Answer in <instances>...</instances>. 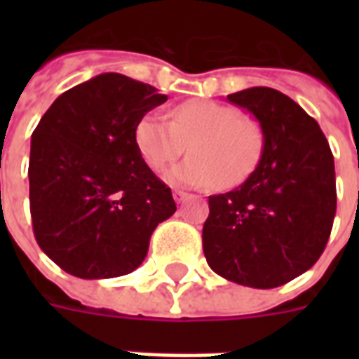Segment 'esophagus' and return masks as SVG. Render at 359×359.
I'll use <instances>...</instances> for the list:
<instances>
[{
	"instance_id": "34e87169",
	"label": "esophagus",
	"mask_w": 359,
	"mask_h": 359,
	"mask_svg": "<svg viewBox=\"0 0 359 359\" xmlns=\"http://www.w3.org/2000/svg\"><path fill=\"white\" fill-rule=\"evenodd\" d=\"M188 197H190V196H188V194H186V191H182V190H175L173 191V199L177 203H184Z\"/></svg>"
}]
</instances>
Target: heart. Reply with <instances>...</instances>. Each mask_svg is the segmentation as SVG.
<instances>
[{
  "label": "heart",
  "instance_id": "obj_1",
  "mask_svg": "<svg viewBox=\"0 0 359 359\" xmlns=\"http://www.w3.org/2000/svg\"><path fill=\"white\" fill-rule=\"evenodd\" d=\"M135 145L149 168L162 171L186 151L190 156L165 173L175 186L231 188L244 182L264 152L262 124L236 108L214 100H186L169 111V121L158 114L135 124Z\"/></svg>",
  "mask_w": 359,
  "mask_h": 359
}]
</instances>
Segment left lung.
I'll return each instance as SVG.
<instances>
[{
	"instance_id": "1",
	"label": "left lung",
	"mask_w": 359,
	"mask_h": 359,
	"mask_svg": "<svg viewBox=\"0 0 359 359\" xmlns=\"http://www.w3.org/2000/svg\"><path fill=\"white\" fill-rule=\"evenodd\" d=\"M227 100L262 124L264 152L238 188L208 197L203 251L222 278L273 289L307 272L328 244L334 154L317 121L283 93L251 87Z\"/></svg>"
}]
</instances>
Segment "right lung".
<instances>
[{"instance_id": "1", "label": "right lung", "mask_w": 359, "mask_h": 359, "mask_svg": "<svg viewBox=\"0 0 359 359\" xmlns=\"http://www.w3.org/2000/svg\"><path fill=\"white\" fill-rule=\"evenodd\" d=\"M165 100L156 87L106 72L65 91L36 124L27 171L33 233L70 276L134 272L152 231L177 210L135 145V124Z\"/></svg>"}]
</instances>
